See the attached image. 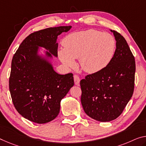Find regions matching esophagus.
<instances>
[{"instance_id": "1", "label": "esophagus", "mask_w": 146, "mask_h": 146, "mask_svg": "<svg viewBox=\"0 0 146 146\" xmlns=\"http://www.w3.org/2000/svg\"><path fill=\"white\" fill-rule=\"evenodd\" d=\"M74 84L76 86H78L80 84V77L78 75H74Z\"/></svg>"}]
</instances>
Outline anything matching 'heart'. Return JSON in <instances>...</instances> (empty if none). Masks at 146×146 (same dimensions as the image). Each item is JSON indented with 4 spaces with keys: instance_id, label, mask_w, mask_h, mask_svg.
I'll list each match as a JSON object with an SVG mask.
<instances>
[{
    "instance_id": "b5f03b06",
    "label": "heart",
    "mask_w": 146,
    "mask_h": 146,
    "mask_svg": "<svg viewBox=\"0 0 146 146\" xmlns=\"http://www.w3.org/2000/svg\"><path fill=\"white\" fill-rule=\"evenodd\" d=\"M64 49L58 51L64 65L74 67L75 59L80 58L82 68L86 72H98L110 62L115 53L116 42L108 33L87 30L72 33L62 40Z\"/></svg>"
}]
</instances>
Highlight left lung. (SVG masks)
<instances>
[{"label": "left lung", "mask_w": 146, "mask_h": 146, "mask_svg": "<svg viewBox=\"0 0 146 146\" xmlns=\"http://www.w3.org/2000/svg\"><path fill=\"white\" fill-rule=\"evenodd\" d=\"M116 40L113 57L106 67L80 81L81 102L89 117L101 122L117 118L133 96L136 64L126 40L110 30Z\"/></svg>", "instance_id": "obj_1"}]
</instances>
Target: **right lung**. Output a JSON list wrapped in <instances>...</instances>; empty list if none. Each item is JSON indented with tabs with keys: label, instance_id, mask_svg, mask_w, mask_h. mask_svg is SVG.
<instances>
[{
	"label": "right lung",
	"instance_id": "right-lung-1",
	"mask_svg": "<svg viewBox=\"0 0 146 146\" xmlns=\"http://www.w3.org/2000/svg\"><path fill=\"white\" fill-rule=\"evenodd\" d=\"M71 26L50 27L31 33L13 55L9 79L13 104L19 114L31 121L46 123L54 119L60 103L72 87V73L57 74L46 58L38 54L44 48L47 57H57V36Z\"/></svg>",
	"mask_w": 146,
	"mask_h": 146
}]
</instances>
